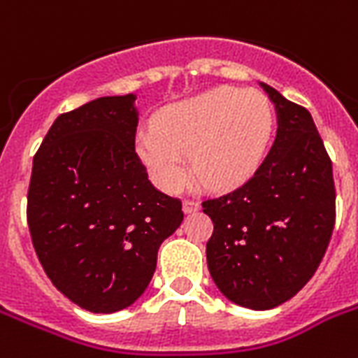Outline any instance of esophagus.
Returning <instances> with one entry per match:
<instances>
[{"mask_svg": "<svg viewBox=\"0 0 358 358\" xmlns=\"http://www.w3.org/2000/svg\"><path fill=\"white\" fill-rule=\"evenodd\" d=\"M201 210V202L199 201H191V199H187V201H184V212L185 213H195Z\"/></svg>", "mask_w": 358, "mask_h": 358, "instance_id": "obj_1", "label": "esophagus"}]
</instances>
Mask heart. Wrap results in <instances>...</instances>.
I'll return each instance as SVG.
<instances>
[{
    "instance_id": "1",
    "label": "heart",
    "mask_w": 358,
    "mask_h": 358,
    "mask_svg": "<svg viewBox=\"0 0 358 358\" xmlns=\"http://www.w3.org/2000/svg\"><path fill=\"white\" fill-rule=\"evenodd\" d=\"M275 111L266 94L219 87L163 108L154 128L135 135V152L163 191L189 176L185 152L208 185L229 189L256 173L271 143Z\"/></svg>"
}]
</instances>
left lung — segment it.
<instances>
[{
	"label": "left lung",
	"mask_w": 358,
	"mask_h": 358,
	"mask_svg": "<svg viewBox=\"0 0 358 358\" xmlns=\"http://www.w3.org/2000/svg\"><path fill=\"white\" fill-rule=\"evenodd\" d=\"M277 111V137L238 189L202 202L213 221L208 269L221 294L252 310L292 299L316 273L336 215L333 163L305 108L260 83Z\"/></svg>",
	"instance_id": "1"
}]
</instances>
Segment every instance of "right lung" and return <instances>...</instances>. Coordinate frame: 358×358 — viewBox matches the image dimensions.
Returning a JSON list of instances; mask_svg holds the SVG:
<instances>
[{"label": "right lung", "mask_w": 358, "mask_h": 358, "mask_svg": "<svg viewBox=\"0 0 358 358\" xmlns=\"http://www.w3.org/2000/svg\"><path fill=\"white\" fill-rule=\"evenodd\" d=\"M135 94L103 96L59 115L33 157L27 223L53 286L94 314L134 305L157 249L184 221L135 154Z\"/></svg>", "instance_id": "add662e5"}]
</instances>
